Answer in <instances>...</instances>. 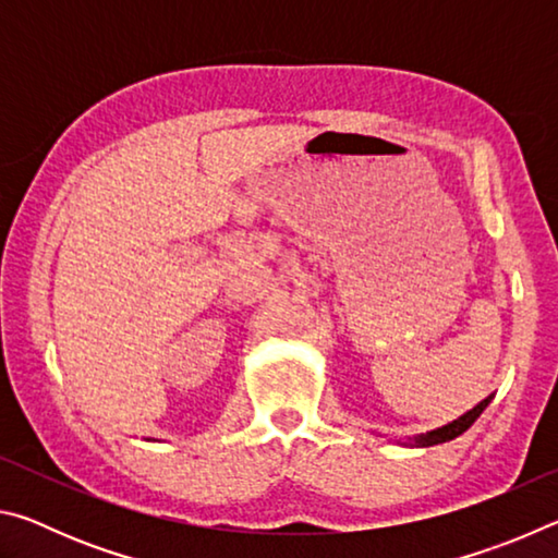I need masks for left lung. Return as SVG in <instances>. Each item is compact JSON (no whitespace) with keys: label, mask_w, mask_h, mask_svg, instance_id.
Masks as SVG:
<instances>
[{"label":"left lung","mask_w":558,"mask_h":558,"mask_svg":"<svg viewBox=\"0 0 558 558\" xmlns=\"http://www.w3.org/2000/svg\"><path fill=\"white\" fill-rule=\"evenodd\" d=\"M495 399V393H489L487 399H483L480 401L477 405H472L470 411H465L462 415H458L456 421H450V423H446V426H440V428H433V430H426V433H418V436H413V438H405V440H396V442H401V446H415V448H426V446H438V442H446V440H452V438H458V436H462V433H465L472 423H475L477 418H480V413H483L487 405H489V401Z\"/></svg>","instance_id":"obj_1"}]
</instances>
